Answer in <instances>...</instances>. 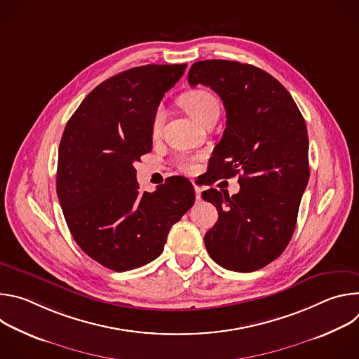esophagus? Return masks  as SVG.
Here are the masks:
<instances>
[{
	"mask_svg": "<svg viewBox=\"0 0 359 359\" xmlns=\"http://www.w3.org/2000/svg\"><path fill=\"white\" fill-rule=\"evenodd\" d=\"M194 191H196V198L200 200L201 198V189L198 186H194Z\"/></svg>",
	"mask_w": 359,
	"mask_h": 359,
	"instance_id": "1",
	"label": "esophagus"
}]
</instances>
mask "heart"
Wrapping results in <instances>:
<instances>
[{"label": "heart", "instance_id": "1", "mask_svg": "<svg viewBox=\"0 0 359 359\" xmlns=\"http://www.w3.org/2000/svg\"><path fill=\"white\" fill-rule=\"evenodd\" d=\"M182 105L187 111V114L198 123H201L208 116L213 114H219L220 104L219 99L206 89H196L189 93H186L182 97ZM165 121V109L163 107H159L153 115L151 121V132L153 135H158L162 129ZM197 158L196 156H183L179 159V168L184 172H194L196 170Z\"/></svg>", "mask_w": 359, "mask_h": 359}]
</instances>
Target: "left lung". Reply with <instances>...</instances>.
<instances>
[{
    "mask_svg": "<svg viewBox=\"0 0 359 359\" xmlns=\"http://www.w3.org/2000/svg\"><path fill=\"white\" fill-rule=\"evenodd\" d=\"M190 86H210L226 108V129L209 166L213 182L238 175L240 191L201 193L219 220L204 236L222 267L250 273L288 245L309 183V133L288 90L266 71L237 61L208 60L189 71Z\"/></svg>",
    "mask_w": 359,
    "mask_h": 359,
    "instance_id": "left-lung-1",
    "label": "left lung"
}]
</instances>
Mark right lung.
I'll return each instance as SVG.
<instances>
[{"label":"right lung","mask_w":359,"mask_h":359,"mask_svg":"<svg viewBox=\"0 0 359 359\" xmlns=\"http://www.w3.org/2000/svg\"><path fill=\"white\" fill-rule=\"evenodd\" d=\"M186 64L143 65L97 85L68 121L57 193L69 231L90 259L128 271L158 259L172 226L193 206L182 176L139 191L135 163L151 150V121Z\"/></svg>","instance_id":"1"}]
</instances>
